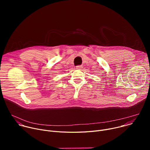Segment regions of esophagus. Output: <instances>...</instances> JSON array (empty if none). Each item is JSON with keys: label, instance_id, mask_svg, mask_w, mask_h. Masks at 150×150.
Instances as JSON below:
<instances>
[{"label": "esophagus", "instance_id": "34e87169", "mask_svg": "<svg viewBox=\"0 0 150 150\" xmlns=\"http://www.w3.org/2000/svg\"><path fill=\"white\" fill-rule=\"evenodd\" d=\"M81 68H82V67L81 65H78L76 67V69H81Z\"/></svg>", "mask_w": 150, "mask_h": 150}]
</instances>
